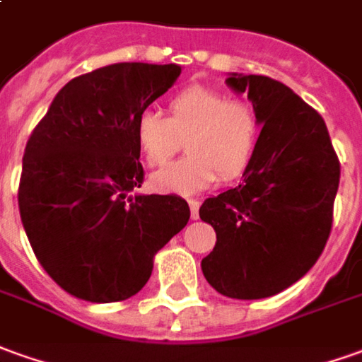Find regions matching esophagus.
I'll use <instances>...</instances> for the list:
<instances>
[{
    "mask_svg": "<svg viewBox=\"0 0 362 362\" xmlns=\"http://www.w3.org/2000/svg\"><path fill=\"white\" fill-rule=\"evenodd\" d=\"M189 209H191V218H199V201L191 199L189 201Z\"/></svg>",
    "mask_w": 362,
    "mask_h": 362,
    "instance_id": "1",
    "label": "esophagus"
}]
</instances>
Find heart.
<instances>
[{"mask_svg": "<svg viewBox=\"0 0 362 362\" xmlns=\"http://www.w3.org/2000/svg\"><path fill=\"white\" fill-rule=\"evenodd\" d=\"M134 138L149 169L165 165L185 139L187 156L151 177V185L161 193L193 195L213 185L218 175L234 179L250 167L260 118L250 102L228 100L206 86H189L171 98L167 118L151 110L141 112Z\"/></svg>", "mask_w": 362, "mask_h": 362, "instance_id": "1", "label": "heart"}]
</instances>
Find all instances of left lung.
Here are the masks:
<instances>
[{"label":"left lung","instance_id":"obj_1","mask_svg":"<svg viewBox=\"0 0 362 362\" xmlns=\"http://www.w3.org/2000/svg\"><path fill=\"white\" fill-rule=\"evenodd\" d=\"M226 84L248 92L262 132L243 183L199 209L216 233L201 268L226 298L262 300L303 278L323 252L341 165L323 118L286 84L236 72Z\"/></svg>","mask_w":362,"mask_h":362}]
</instances>
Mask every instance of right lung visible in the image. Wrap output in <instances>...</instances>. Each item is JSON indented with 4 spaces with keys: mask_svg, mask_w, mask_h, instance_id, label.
I'll use <instances>...</instances> for the list:
<instances>
[{
    "mask_svg": "<svg viewBox=\"0 0 362 362\" xmlns=\"http://www.w3.org/2000/svg\"><path fill=\"white\" fill-rule=\"evenodd\" d=\"M181 66L118 62L64 84L27 141L19 213L45 272L92 303L148 284L156 254L189 223L177 195H136L144 167L134 126Z\"/></svg>",
    "mask_w": 362,
    "mask_h": 362,
    "instance_id": "add662e5",
    "label": "right lung"
}]
</instances>
